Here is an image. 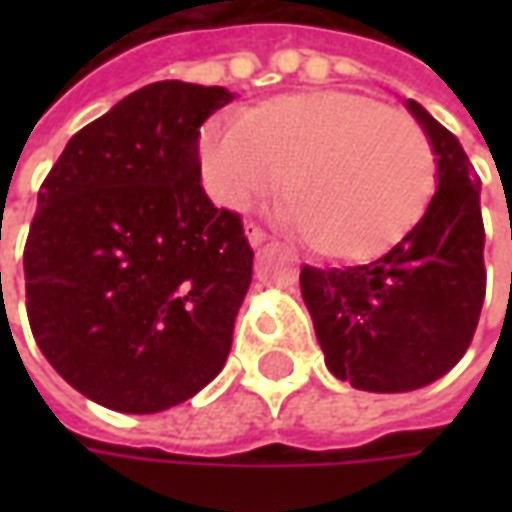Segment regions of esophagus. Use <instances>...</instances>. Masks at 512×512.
I'll use <instances>...</instances> for the list:
<instances>
[{"label": "esophagus", "instance_id": "obj_1", "mask_svg": "<svg viewBox=\"0 0 512 512\" xmlns=\"http://www.w3.org/2000/svg\"><path fill=\"white\" fill-rule=\"evenodd\" d=\"M244 230H246V238H249V244H252V246H260V244H266V241H268L266 230H263V227H260L257 222H252V219L244 224Z\"/></svg>", "mask_w": 512, "mask_h": 512}]
</instances>
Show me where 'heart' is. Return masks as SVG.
<instances>
[{"label": "heart", "mask_w": 512, "mask_h": 512, "mask_svg": "<svg viewBox=\"0 0 512 512\" xmlns=\"http://www.w3.org/2000/svg\"><path fill=\"white\" fill-rule=\"evenodd\" d=\"M202 183L246 208L285 180V216L312 252L345 263L386 255L428 211L436 153L403 112L367 95L310 90L211 117L200 134Z\"/></svg>", "instance_id": "heart-1"}]
</instances>
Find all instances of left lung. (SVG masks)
<instances>
[{
  "mask_svg": "<svg viewBox=\"0 0 512 512\" xmlns=\"http://www.w3.org/2000/svg\"><path fill=\"white\" fill-rule=\"evenodd\" d=\"M439 189L422 222L365 266L301 268L326 367L365 392H411L458 365L485 299L480 180L461 142L417 104Z\"/></svg>",
  "mask_w": 512,
  "mask_h": 512,
  "instance_id": "1",
  "label": "left lung"
}]
</instances>
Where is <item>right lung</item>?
Returning <instances> with one entry per match:
<instances>
[{
  "mask_svg": "<svg viewBox=\"0 0 512 512\" xmlns=\"http://www.w3.org/2000/svg\"><path fill=\"white\" fill-rule=\"evenodd\" d=\"M224 87L156 82L71 136L24 246L35 343L73 389L156 414L211 384L252 282L241 216L200 183Z\"/></svg>",
  "mask_w": 512,
  "mask_h": 512,
  "instance_id": "right-lung-1",
  "label": "right lung"
}]
</instances>
